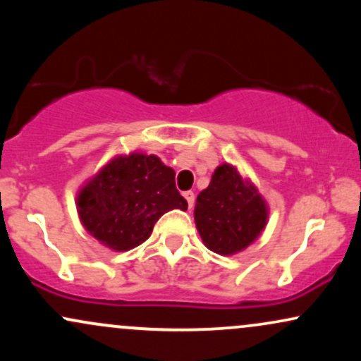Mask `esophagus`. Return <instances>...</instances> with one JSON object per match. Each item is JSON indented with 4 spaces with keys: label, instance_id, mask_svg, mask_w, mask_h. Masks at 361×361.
I'll return each mask as SVG.
<instances>
[{
    "label": "esophagus",
    "instance_id": "esophagus-1",
    "mask_svg": "<svg viewBox=\"0 0 361 361\" xmlns=\"http://www.w3.org/2000/svg\"><path fill=\"white\" fill-rule=\"evenodd\" d=\"M183 197L186 198V202H188V207L190 209H193V204H195V193L192 190H188V192L183 193Z\"/></svg>",
    "mask_w": 361,
    "mask_h": 361
}]
</instances>
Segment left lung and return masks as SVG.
<instances>
[{
  "label": "left lung",
  "mask_w": 361,
  "mask_h": 361,
  "mask_svg": "<svg viewBox=\"0 0 361 361\" xmlns=\"http://www.w3.org/2000/svg\"><path fill=\"white\" fill-rule=\"evenodd\" d=\"M195 224L205 246L219 255H233L258 238L268 210L258 190L235 168L222 164L197 197Z\"/></svg>",
  "instance_id": "1"
}]
</instances>
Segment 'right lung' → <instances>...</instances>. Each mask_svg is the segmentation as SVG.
I'll return each instance as SVG.
<instances>
[{
    "instance_id": "right-lung-1",
    "label": "right lung",
    "mask_w": 361,
    "mask_h": 361,
    "mask_svg": "<svg viewBox=\"0 0 361 361\" xmlns=\"http://www.w3.org/2000/svg\"><path fill=\"white\" fill-rule=\"evenodd\" d=\"M82 226L115 251L139 246L164 212L186 210L175 171L156 156L130 154L106 164L78 197Z\"/></svg>"
}]
</instances>
